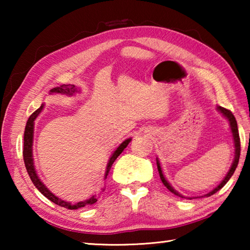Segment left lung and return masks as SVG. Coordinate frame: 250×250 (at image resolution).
<instances>
[{"mask_svg":"<svg viewBox=\"0 0 250 250\" xmlns=\"http://www.w3.org/2000/svg\"><path fill=\"white\" fill-rule=\"evenodd\" d=\"M216 109L218 112L222 113V116L225 118V119L228 121V124H229V128H230V131H231V137H232V141H234V147H235V156H234V161H232L231 166H230V168L228 170L226 176L224 177L223 181L219 183L216 188L211 189L210 192H208L207 194H204V195L202 196H195V197H189V196H184L182 195L181 193H179L176 191V189L173 188V186L168 183V181L167 180V177L164 176L163 174V171H162V167H161V163L159 159L156 158V166H158V171H159V174H160V179L161 181H162V183L164 184V186L168 189V191L172 192L173 194H175V195L180 196L182 198H188V200H192V198H200V197H208L210 195H213V194L216 193L217 191H219L224 185H225L228 181H229V179L231 177V175L234 174V172L236 170L237 166H238V161H239V155H240V140H239V133H238V128H237V121L235 119V117L232 113L229 111V110H227L225 108L221 107V105H216Z\"/></svg>","mask_w":250,"mask_h":250,"instance_id":"8db88e82","label":"left lung"}]
</instances>
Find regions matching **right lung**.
<instances>
[{"label":"right lung","mask_w":250,"mask_h":250,"mask_svg":"<svg viewBox=\"0 0 250 250\" xmlns=\"http://www.w3.org/2000/svg\"><path fill=\"white\" fill-rule=\"evenodd\" d=\"M77 92H80V90L78 89V88H76L74 84H62L61 87H56V88H54V89L50 90V94H61V95H66V96H74V95L77 94ZM44 107H45V104H42L35 112L32 113L31 117L28 118L26 126H25V132H24L23 158H24L25 167H26L27 173H28L29 177H31L33 184L35 185L36 188L39 189V191L42 194H43L45 197H47L49 201H52L53 203H55V204H57V205L62 206V207H66V208H68V209H77V208H80V207H84L87 205L95 204L97 200H98V196H97V195H92L91 197L87 198V200L80 201L78 203H74V204H73V203H70V202L62 200V198H59L58 196L55 195V194H53L47 188H46V185L43 183V182H42L39 174H37L35 166H34V158H33L34 125H35L36 118L40 116V113L42 111H43ZM131 140H132V138L126 139V140L122 142L121 145L118 146L115 151H113V153L109 158V161L107 163V167H105L104 177V180L107 179V175H108V173L110 171V168H111V167H112L113 162H115L118 156H119L122 153V151L125 149L126 146L129 145ZM104 188L101 189V192H104Z\"/></svg>","instance_id":"right-lung-1"}]
</instances>
